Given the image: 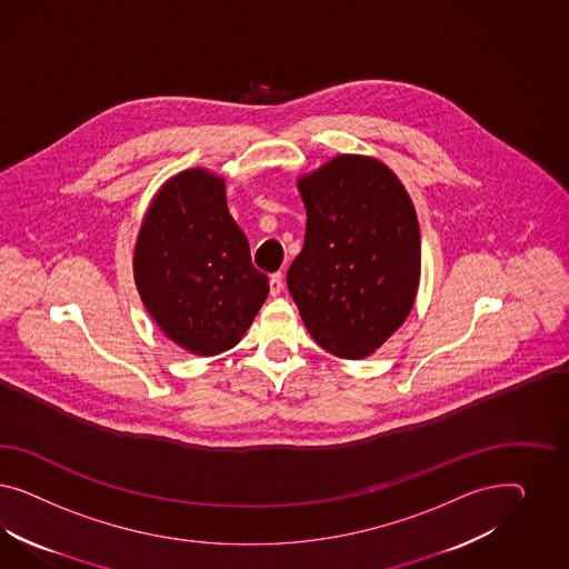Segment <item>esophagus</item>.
Listing matches in <instances>:
<instances>
[{"instance_id": "34e87169", "label": "esophagus", "mask_w": 569, "mask_h": 569, "mask_svg": "<svg viewBox=\"0 0 569 569\" xmlns=\"http://www.w3.org/2000/svg\"><path fill=\"white\" fill-rule=\"evenodd\" d=\"M269 286H271V296H279L281 290H283V277H281V273H273Z\"/></svg>"}]
</instances>
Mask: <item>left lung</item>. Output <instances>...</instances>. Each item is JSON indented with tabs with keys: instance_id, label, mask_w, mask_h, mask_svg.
Here are the masks:
<instances>
[{
	"instance_id": "8db88e82",
	"label": "left lung",
	"mask_w": 569,
	"mask_h": 569,
	"mask_svg": "<svg viewBox=\"0 0 569 569\" xmlns=\"http://www.w3.org/2000/svg\"><path fill=\"white\" fill-rule=\"evenodd\" d=\"M307 208L288 290L312 340L340 359L376 352L413 309L421 238L413 202L376 158L336 156L298 179Z\"/></svg>"
}]
</instances>
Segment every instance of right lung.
Returning <instances> with one entry per match:
<instances>
[{"label":"right lung","mask_w":569,"mask_h":569,"mask_svg":"<svg viewBox=\"0 0 569 569\" xmlns=\"http://www.w3.org/2000/svg\"><path fill=\"white\" fill-rule=\"evenodd\" d=\"M133 276L143 307L174 345L212 357L238 345L269 293V277L204 169L171 177L139 229Z\"/></svg>","instance_id":"obj_1"}]
</instances>
